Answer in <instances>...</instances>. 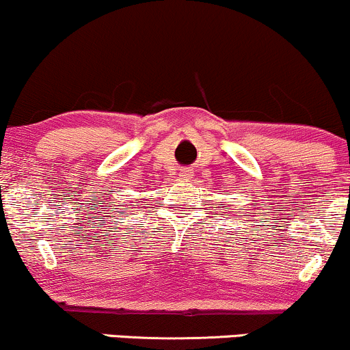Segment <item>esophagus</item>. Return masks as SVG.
<instances>
[{"mask_svg":"<svg viewBox=\"0 0 350 350\" xmlns=\"http://www.w3.org/2000/svg\"><path fill=\"white\" fill-rule=\"evenodd\" d=\"M180 176H183V178H189V176H191V172H189L187 170H184V171H180Z\"/></svg>","mask_w":350,"mask_h":350,"instance_id":"esophagus-1","label":"esophagus"}]
</instances>
